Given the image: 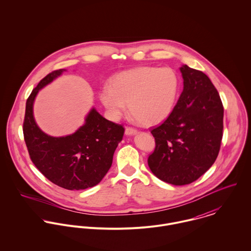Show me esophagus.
Here are the masks:
<instances>
[{
  "label": "esophagus",
  "mask_w": 251,
  "mask_h": 251,
  "mask_svg": "<svg viewBox=\"0 0 251 251\" xmlns=\"http://www.w3.org/2000/svg\"><path fill=\"white\" fill-rule=\"evenodd\" d=\"M137 133V130L132 127H126V135H134Z\"/></svg>",
  "instance_id": "esophagus-1"
}]
</instances>
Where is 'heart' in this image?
<instances>
[{"label":"heart","mask_w":251,"mask_h":251,"mask_svg":"<svg viewBox=\"0 0 251 251\" xmlns=\"http://www.w3.org/2000/svg\"><path fill=\"white\" fill-rule=\"evenodd\" d=\"M179 86V76L171 68L143 67L115 76L111 87L102 88L100 98L113 119L121 118L128 105L139 124L155 126L173 111Z\"/></svg>","instance_id":"b5f03b06"}]
</instances>
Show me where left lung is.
I'll use <instances>...</instances> for the list:
<instances>
[{
	"mask_svg": "<svg viewBox=\"0 0 251 251\" xmlns=\"http://www.w3.org/2000/svg\"><path fill=\"white\" fill-rule=\"evenodd\" d=\"M179 71L183 90L169 117L151 129L155 149L148 158L152 174L174 185L191 183L212 167L223 130V105L210 78L186 65Z\"/></svg>",
	"mask_w": 251,
	"mask_h": 251,
	"instance_id": "left-lung-1",
	"label": "left lung"
}]
</instances>
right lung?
Returning <instances> with one entry per match:
<instances>
[{
	"instance_id": "add662e5",
	"label": "right lung",
	"mask_w": 251,
	"mask_h": 251,
	"mask_svg": "<svg viewBox=\"0 0 251 251\" xmlns=\"http://www.w3.org/2000/svg\"><path fill=\"white\" fill-rule=\"evenodd\" d=\"M64 72L49 73L33 90L26 102L23 133L30 157L42 175L63 188L80 190L97 185L106 175L125 128L93 107L74 133L54 137L43 132L34 117L36 95Z\"/></svg>"
}]
</instances>
